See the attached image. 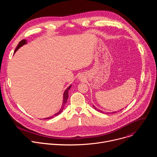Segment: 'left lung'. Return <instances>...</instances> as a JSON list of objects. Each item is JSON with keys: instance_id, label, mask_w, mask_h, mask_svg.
Here are the masks:
<instances>
[{"instance_id": "obj_1", "label": "left lung", "mask_w": 157, "mask_h": 157, "mask_svg": "<svg viewBox=\"0 0 157 157\" xmlns=\"http://www.w3.org/2000/svg\"><path fill=\"white\" fill-rule=\"evenodd\" d=\"M93 107H94V109H96V110H98V111H99V113H103V112H102V110H99V109H97V108H96V107H95V106H93ZM115 113H116V112H115Z\"/></svg>"}]
</instances>
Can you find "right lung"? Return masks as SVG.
Returning <instances> with one entry per match:
<instances>
[{
  "mask_svg": "<svg viewBox=\"0 0 157 157\" xmlns=\"http://www.w3.org/2000/svg\"><path fill=\"white\" fill-rule=\"evenodd\" d=\"M25 44H27V40H21V41L18 43V44L17 45V47L16 49L15 50L14 53H15V52L18 50V49H19L21 47H22L23 45H24ZM71 86H70L68 88H67V89H66L65 91H64V94H63V104H62L61 108V109L59 110V112H58L57 113H56L55 114H54L52 117L46 118L45 119H52V118H53V117H55V116H58L59 114H60L62 113V111H63V108H64V105L66 104V102H67V100H68V91H69V90H70V89L71 88Z\"/></svg>",
  "mask_w": 157,
  "mask_h": 157,
  "instance_id": "add662e5",
  "label": "right lung"
}]
</instances>
